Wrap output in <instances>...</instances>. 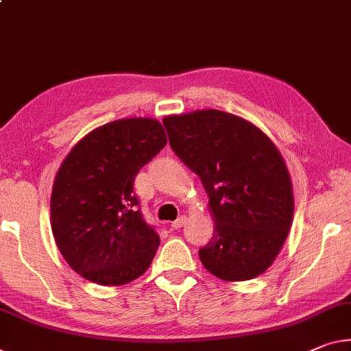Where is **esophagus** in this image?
<instances>
[{
	"label": "esophagus",
	"mask_w": 351,
	"mask_h": 351,
	"mask_svg": "<svg viewBox=\"0 0 351 351\" xmlns=\"http://www.w3.org/2000/svg\"><path fill=\"white\" fill-rule=\"evenodd\" d=\"M186 221H187V219L184 215H181L180 219H176L175 221H171V228H173V230H180V228H182L186 225Z\"/></svg>",
	"instance_id": "obj_1"
}]
</instances>
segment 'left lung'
I'll return each mask as SVG.
<instances>
[{"instance_id": "left-lung-1", "label": "left lung", "mask_w": 351, "mask_h": 351, "mask_svg": "<svg viewBox=\"0 0 351 351\" xmlns=\"http://www.w3.org/2000/svg\"><path fill=\"white\" fill-rule=\"evenodd\" d=\"M170 147L202 178L214 219L199 248L206 270L247 281L269 269L293 219L292 181L274 142L248 120L217 109L167 115Z\"/></svg>"}]
</instances>
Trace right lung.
Masks as SVG:
<instances>
[{
	"label": "right lung",
	"mask_w": 351,
	"mask_h": 351,
	"mask_svg": "<svg viewBox=\"0 0 351 351\" xmlns=\"http://www.w3.org/2000/svg\"><path fill=\"white\" fill-rule=\"evenodd\" d=\"M154 119H121L88 132L65 156L51 192V230L86 280L121 286L147 271L159 247L134 195V178L165 147Z\"/></svg>",
	"instance_id": "add662e5"
}]
</instances>
